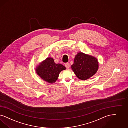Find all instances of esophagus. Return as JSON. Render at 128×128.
<instances>
[{
  "mask_svg": "<svg viewBox=\"0 0 128 128\" xmlns=\"http://www.w3.org/2000/svg\"><path fill=\"white\" fill-rule=\"evenodd\" d=\"M65 66H66V68L67 69H68L70 68V64L69 63H66L65 65Z\"/></svg>",
  "mask_w": 128,
  "mask_h": 128,
  "instance_id": "obj_1",
  "label": "esophagus"
}]
</instances>
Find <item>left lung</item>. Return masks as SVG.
<instances>
[{
  "instance_id": "obj_1",
  "label": "left lung",
  "mask_w": 128,
  "mask_h": 128,
  "mask_svg": "<svg viewBox=\"0 0 128 128\" xmlns=\"http://www.w3.org/2000/svg\"><path fill=\"white\" fill-rule=\"evenodd\" d=\"M99 62L93 56L80 52L75 56L71 68L80 80H88L94 75L98 70Z\"/></svg>"
}]
</instances>
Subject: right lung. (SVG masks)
I'll return each mask as SVG.
<instances>
[{
	"mask_svg": "<svg viewBox=\"0 0 128 128\" xmlns=\"http://www.w3.org/2000/svg\"><path fill=\"white\" fill-rule=\"evenodd\" d=\"M66 68L61 64L55 63L52 58L48 57L36 66L35 71L44 81L53 84L58 80L60 72Z\"/></svg>",
	"mask_w": 128,
	"mask_h": 128,
	"instance_id": "obj_1",
	"label": "right lung"
}]
</instances>
